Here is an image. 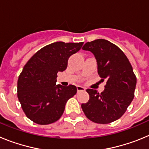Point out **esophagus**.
Wrapping results in <instances>:
<instances>
[{
  "label": "esophagus",
  "mask_w": 149,
  "mask_h": 149,
  "mask_svg": "<svg viewBox=\"0 0 149 149\" xmlns=\"http://www.w3.org/2000/svg\"><path fill=\"white\" fill-rule=\"evenodd\" d=\"M77 93H79V92H81V91H85V87H84V86H77Z\"/></svg>",
  "instance_id": "34e87169"
}]
</instances>
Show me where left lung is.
I'll list each match as a JSON object with an SVG mask.
<instances>
[{
  "mask_svg": "<svg viewBox=\"0 0 149 149\" xmlns=\"http://www.w3.org/2000/svg\"><path fill=\"white\" fill-rule=\"evenodd\" d=\"M83 50L89 51L95 57L98 73L107 84L102 93L87 89V103L82 104L84 114L89 120L108 124L119 119L134 97L136 78L125 54L116 45L105 39L86 42Z\"/></svg>",
  "mask_w": 149,
  "mask_h": 149,
  "instance_id": "1",
  "label": "left lung"
}]
</instances>
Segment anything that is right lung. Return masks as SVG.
Listing matches in <instances>:
<instances>
[{
  "label": "right lung",
  "instance_id": "right-lung-1",
  "mask_svg": "<svg viewBox=\"0 0 149 149\" xmlns=\"http://www.w3.org/2000/svg\"><path fill=\"white\" fill-rule=\"evenodd\" d=\"M83 44L51 43L38 51L24 66L18 79V98L30 120L48 125L63 115L67 101L77 93V87L56 84V74L65 70L69 56Z\"/></svg>",
  "mask_w": 149,
  "mask_h": 149
}]
</instances>
